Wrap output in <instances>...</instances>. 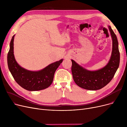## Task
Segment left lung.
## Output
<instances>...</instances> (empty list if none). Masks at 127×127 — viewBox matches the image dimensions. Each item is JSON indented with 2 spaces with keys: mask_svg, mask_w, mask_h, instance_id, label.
<instances>
[{
  "mask_svg": "<svg viewBox=\"0 0 127 127\" xmlns=\"http://www.w3.org/2000/svg\"><path fill=\"white\" fill-rule=\"evenodd\" d=\"M112 38V55L108 64L100 69L89 71L83 68L71 60V72L75 82L79 87L88 90H98L107 85L114 76L120 62V53L116 35L110 26Z\"/></svg>",
  "mask_w": 127,
  "mask_h": 127,
  "instance_id": "left-lung-1",
  "label": "left lung"
}]
</instances>
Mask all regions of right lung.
<instances>
[{
    "label": "right lung",
    "instance_id": "add662e5",
    "mask_svg": "<svg viewBox=\"0 0 127 127\" xmlns=\"http://www.w3.org/2000/svg\"><path fill=\"white\" fill-rule=\"evenodd\" d=\"M13 36L10 42L7 60L9 70L15 81L24 89L30 91H40L48 88L51 84L55 72L63 59L53 63L41 70L32 71L26 70L20 66L14 56V38Z\"/></svg>",
    "mask_w": 127,
    "mask_h": 127
}]
</instances>
